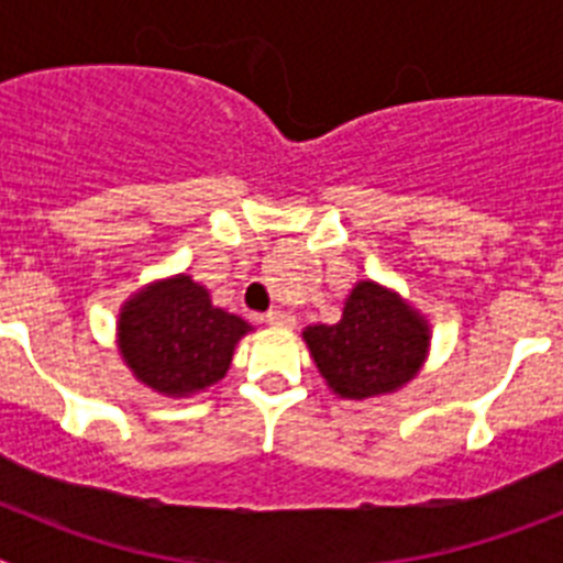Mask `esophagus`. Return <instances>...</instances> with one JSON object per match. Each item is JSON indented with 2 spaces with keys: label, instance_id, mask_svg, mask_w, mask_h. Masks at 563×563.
I'll use <instances>...</instances> for the list:
<instances>
[{
  "label": "esophagus",
  "instance_id": "esophagus-1",
  "mask_svg": "<svg viewBox=\"0 0 563 563\" xmlns=\"http://www.w3.org/2000/svg\"><path fill=\"white\" fill-rule=\"evenodd\" d=\"M265 321L271 327H278V330H290V327L296 324V316H290V312H285V310H271L265 316Z\"/></svg>",
  "mask_w": 563,
  "mask_h": 563
}]
</instances>
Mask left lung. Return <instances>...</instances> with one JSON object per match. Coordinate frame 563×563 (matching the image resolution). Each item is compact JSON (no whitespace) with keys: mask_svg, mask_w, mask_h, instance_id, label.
<instances>
[{"mask_svg":"<svg viewBox=\"0 0 563 563\" xmlns=\"http://www.w3.org/2000/svg\"><path fill=\"white\" fill-rule=\"evenodd\" d=\"M301 338L332 395L375 400L420 375L431 350V324L409 298L361 278L343 301L341 321L307 327Z\"/></svg>","mask_w":563,"mask_h":563,"instance_id":"left-lung-1","label":"left lung"}]
</instances>
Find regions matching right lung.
<instances>
[{"label":"right lung","instance_id":"add662e5","mask_svg":"<svg viewBox=\"0 0 563 563\" xmlns=\"http://www.w3.org/2000/svg\"><path fill=\"white\" fill-rule=\"evenodd\" d=\"M251 330L245 318L213 305L200 282L177 273L134 290L114 335L134 380L163 397H191L225 377Z\"/></svg>","mask_w":563,"mask_h":563}]
</instances>
